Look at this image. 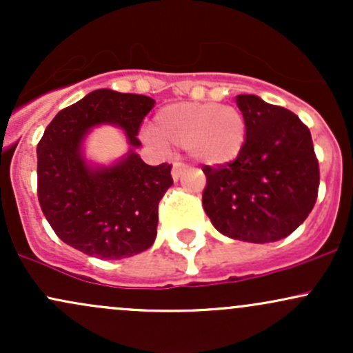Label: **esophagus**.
Instances as JSON below:
<instances>
[{"label":"esophagus","mask_w":353,"mask_h":353,"mask_svg":"<svg viewBox=\"0 0 353 353\" xmlns=\"http://www.w3.org/2000/svg\"><path fill=\"white\" fill-rule=\"evenodd\" d=\"M184 168H185V165L182 163H174V165H172V179L174 181L179 179L182 171H184Z\"/></svg>","instance_id":"34e87169"}]
</instances>
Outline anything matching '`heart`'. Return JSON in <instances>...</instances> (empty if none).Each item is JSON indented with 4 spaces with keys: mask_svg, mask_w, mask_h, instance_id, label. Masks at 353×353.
<instances>
[{
    "mask_svg": "<svg viewBox=\"0 0 353 353\" xmlns=\"http://www.w3.org/2000/svg\"><path fill=\"white\" fill-rule=\"evenodd\" d=\"M145 139L157 148H185L199 163L221 165L232 163L244 149L247 124L232 106L188 101L161 109Z\"/></svg>",
    "mask_w": 353,
    "mask_h": 353,
    "instance_id": "obj_1",
    "label": "heart"
}]
</instances>
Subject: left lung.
Wrapping results in <instances>:
<instances>
[{
  "mask_svg": "<svg viewBox=\"0 0 353 353\" xmlns=\"http://www.w3.org/2000/svg\"><path fill=\"white\" fill-rule=\"evenodd\" d=\"M247 139L232 163L204 165L202 205L219 232L265 244L290 236L314 209L319 161L309 128L289 109L239 94Z\"/></svg>",
  "mask_w": 353,
  "mask_h": 353,
  "instance_id": "left-lung-1",
  "label": "left lung"
}]
</instances>
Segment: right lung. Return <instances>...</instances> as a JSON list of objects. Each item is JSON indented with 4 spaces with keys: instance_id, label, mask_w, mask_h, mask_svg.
Segmentation results:
<instances>
[{
    "instance_id": "add662e5",
    "label": "right lung",
    "mask_w": 353,
    "mask_h": 353,
    "mask_svg": "<svg viewBox=\"0 0 353 353\" xmlns=\"http://www.w3.org/2000/svg\"><path fill=\"white\" fill-rule=\"evenodd\" d=\"M154 104L143 94L96 89L61 109L38 143L39 205L56 236L83 254L117 261L154 244L172 165H149L134 152ZM99 123L123 128L132 145L112 166H89L82 156L83 137Z\"/></svg>"
}]
</instances>
